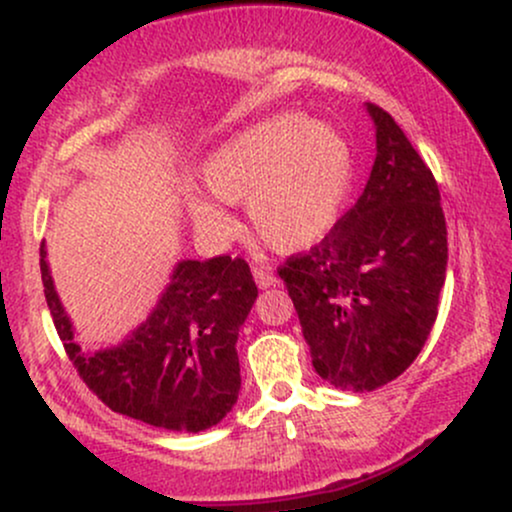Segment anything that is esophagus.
<instances>
[{
	"mask_svg": "<svg viewBox=\"0 0 512 512\" xmlns=\"http://www.w3.org/2000/svg\"><path fill=\"white\" fill-rule=\"evenodd\" d=\"M252 276H255V284L260 286V289H269V286L276 284V276L269 272L267 267H252Z\"/></svg>",
	"mask_w": 512,
	"mask_h": 512,
	"instance_id": "obj_1",
	"label": "esophagus"
}]
</instances>
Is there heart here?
<instances>
[{
    "instance_id": "b5f03b06",
    "label": "heart",
    "mask_w": 512,
    "mask_h": 512,
    "mask_svg": "<svg viewBox=\"0 0 512 512\" xmlns=\"http://www.w3.org/2000/svg\"><path fill=\"white\" fill-rule=\"evenodd\" d=\"M354 175L346 139L301 113H281L228 139L202 166L219 202L243 204L269 248L303 250L337 221ZM190 214L204 231H228L231 219L211 199H192Z\"/></svg>"
}]
</instances>
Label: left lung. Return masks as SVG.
Wrapping results in <instances>:
<instances>
[{
    "mask_svg": "<svg viewBox=\"0 0 512 512\" xmlns=\"http://www.w3.org/2000/svg\"><path fill=\"white\" fill-rule=\"evenodd\" d=\"M375 163L358 202L320 243L276 272L301 320L315 373L342 390H378L424 349L448 267L438 182L378 105Z\"/></svg>",
    "mask_w": 512,
    "mask_h": 512,
    "instance_id": "8db88e82",
    "label": "left lung"
}]
</instances>
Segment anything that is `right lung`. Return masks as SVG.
<instances>
[{"label":"right lung","instance_id":"obj_1","mask_svg":"<svg viewBox=\"0 0 512 512\" xmlns=\"http://www.w3.org/2000/svg\"><path fill=\"white\" fill-rule=\"evenodd\" d=\"M40 245V274L64 351L88 390L117 414L168 431L216 426L240 392L238 332L257 298L243 257L182 260L161 301L132 337L84 354L52 286Z\"/></svg>","mask_w":512,"mask_h":512}]
</instances>
